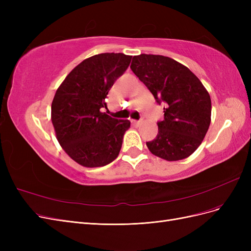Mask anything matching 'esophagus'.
Masks as SVG:
<instances>
[{
    "label": "esophagus",
    "instance_id": "34e87169",
    "mask_svg": "<svg viewBox=\"0 0 251 251\" xmlns=\"http://www.w3.org/2000/svg\"><path fill=\"white\" fill-rule=\"evenodd\" d=\"M133 124H134V126H141L142 121H141V120H133Z\"/></svg>",
    "mask_w": 251,
    "mask_h": 251
}]
</instances>
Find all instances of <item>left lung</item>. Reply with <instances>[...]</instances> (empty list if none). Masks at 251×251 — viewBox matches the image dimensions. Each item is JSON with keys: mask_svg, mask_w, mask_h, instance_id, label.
I'll use <instances>...</instances> for the list:
<instances>
[{"mask_svg": "<svg viewBox=\"0 0 251 251\" xmlns=\"http://www.w3.org/2000/svg\"><path fill=\"white\" fill-rule=\"evenodd\" d=\"M131 69L158 103L165 102L156 138L147 142L151 153L168 161L191 156L210 125L211 100L207 90L187 67L163 55L133 57Z\"/></svg>", "mask_w": 251, "mask_h": 251, "instance_id": "8db88e82", "label": "left lung"}]
</instances>
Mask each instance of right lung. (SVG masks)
I'll list each match as a JSON object with an SVG mask.
<instances>
[{"mask_svg": "<svg viewBox=\"0 0 251 251\" xmlns=\"http://www.w3.org/2000/svg\"><path fill=\"white\" fill-rule=\"evenodd\" d=\"M124 53H101L77 65L56 90L51 104V120L56 138L75 162L97 168L117 158L126 131V119H115L102 113L105 98L115 80L131 63Z\"/></svg>", "mask_w": 251, "mask_h": 251, "instance_id": "1", "label": "right lung"}]
</instances>
